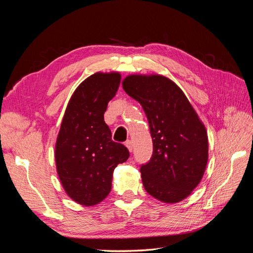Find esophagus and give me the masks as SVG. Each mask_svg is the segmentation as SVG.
Returning <instances> with one entry per match:
<instances>
[{
	"mask_svg": "<svg viewBox=\"0 0 253 253\" xmlns=\"http://www.w3.org/2000/svg\"><path fill=\"white\" fill-rule=\"evenodd\" d=\"M126 147L127 148V150L129 152H132L133 151V143H132V141L131 140H126Z\"/></svg>",
	"mask_w": 253,
	"mask_h": 253,
	"instance_id": "1",
	"label": "esophagus"
}]
</instances>
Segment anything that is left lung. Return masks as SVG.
Returning a JSON list of instances; mask_svg holds the SVG:
<instances>
[{
	"mask_svg": "<svg viewBox=\"0 0 253 253\" xmlns=\"http://www.w3.org/2000/svg\"><path fill=\"white\" fill-rule=\"evenodd\" d=\"M126 93L147 115L153 155L140 167L143 187L156 200L174 204L201 182L208 162V135L183 91L160 75H131Z\"/></svg>",
	"mask_w": 253,
	"mask_h": 253,
	"instance_id": "1",
	"label": "left lung"
}]
</instances>
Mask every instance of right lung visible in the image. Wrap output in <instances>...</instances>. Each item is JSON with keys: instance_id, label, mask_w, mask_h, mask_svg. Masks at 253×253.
I'll list each match as a JSON object with an SVG mask.
<instances>
[{"instance_id": "right-lung-1", "label": "right lung", "mask_w": 253, "mask_h": 253, "mask_svg": "<svg viewBox=\"0 0 253 253\" xmlns=\"http://www.w3.org/2000/svg\"><path fill=\"white\" fill-rule=\"evenodd\" d=\"M120 80L119 73L89 76L74 91L61 124L57 172L67 195L83 206L97 205L109 195L115 168L129 156L124 144L112 140L103 117Z\"/></svg>"}]
</instances>
